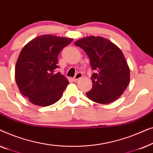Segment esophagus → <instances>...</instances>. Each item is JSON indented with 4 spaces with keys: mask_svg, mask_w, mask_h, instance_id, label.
Returning a JSON list of instances; mask_svg holds the SVG:
<instances>
[{
    "mask_svg": "<svg viewBox=\"0 0 153 153\" xmlns=\"http://www.w3.org/2000/svg\"><path fill=\"white\" fill-rule=\"evenodd\" d=\"M82 76H83L82 73H80V72L76 73V74L75 75L74 77H73V81H76L78 80V79H79L80 78H81V77H82Z\"/></svg>",
    "mask_w": 153,
    "mask_h": 153,
    "instance_id": "34e87169",
    "label": "esophagus"
}]
</instances>
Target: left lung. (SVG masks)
<instances>
[{
	"label": "left lung",
	"mask_w": 153,
	"mask_h": 153,
	"mask_svg": "<svg viewBox=\"0 0 153 153\" xmlns=\"http://www.w3.org/2000/svg\"><path fill=\"white\" fill-rule=\"evenodd\" d=\"M90 58L93 88L86 93L92 101L108 104L122 95L129 82V68L121 50L102 37L90 36L75 42Z\"/></svg>",
	"instance_id": "8db88e82"
}]
</instances>
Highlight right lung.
Here are the masks:
<instances>
[{
  "instance_id": "obj_1",
  "label": "right lung",
  "mask_w": 153,
  "mask_h": 153,
  "mask_svg": "<svg viewBox=\"0 0 153 153\" xmlns=\"http://www.w3.org/2000/svg\"><path fill=\"white\" fill-rule=\"evenodd\" d=\"M72 40L45 35L22 49L16 63L15 79L20 92L31 103L47 106L62 97L69 81L55 70L58 68V54Z\"/></svg>"
}]
</instances>
